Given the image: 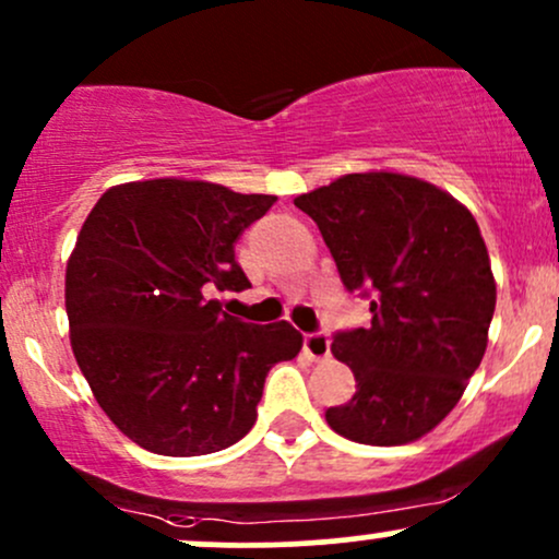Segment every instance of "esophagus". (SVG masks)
Masks as SVG:
<instances>
[{
  "label": "esophagus",
  "instance_id": "obj_1",
  "mask_svg": "<svg viewBox=\"0 0 559 559\" xmlns=\"http://www.w3.org/2000/svg\"><path fill=\"white\" fill-rule=\"evenodd\" d=\"M305 353H308L312 360L329 358V353H331L329 336L326 334H305Z\"/></svg>",
  "mask_w": 559,
  "mask_h": 559
}]
</instances>
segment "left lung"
Here are the masks:
<instances>
[{"mask_svg":"<svg viewBox=\"0 0 559 559\" xmlns=\"http://www.w3.org/2000/svg\"><path fill=\"white\" fill-rule=\"evenodd\" d=\"M316 219L349 292H371V326L331 342L358 390L326 411L364 445L414 443L462 401L488 347L496 281L475 217L419 177L371 169L294 199Z\"/></svg>","mask_w":559,"mask_h":559,"instance_id":"8db88e82","label":"left lung"}]
</instances>
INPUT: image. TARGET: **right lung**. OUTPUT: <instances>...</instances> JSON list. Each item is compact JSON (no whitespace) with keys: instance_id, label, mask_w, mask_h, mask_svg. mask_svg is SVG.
Segmentation results:
<instances>
[{"instance_id":"right-lung-1","label":"right lung","mask_w":559,"mask_h":559,"mask_svg":"<svg viewBox=\"0 0 559 559\" xmlns=\"http://www.w3.org/2000/svg\"><path fill=\"white\" fill-rule=\"evenodd\" d=\"M275 201L156 177L108 188L84 219L66 265L71 349L140 449L201 456L238 443L267 371L302 349L292 323L251 326L210 299L247 289L233 243Z\"/></svg>"}]
</instances>
